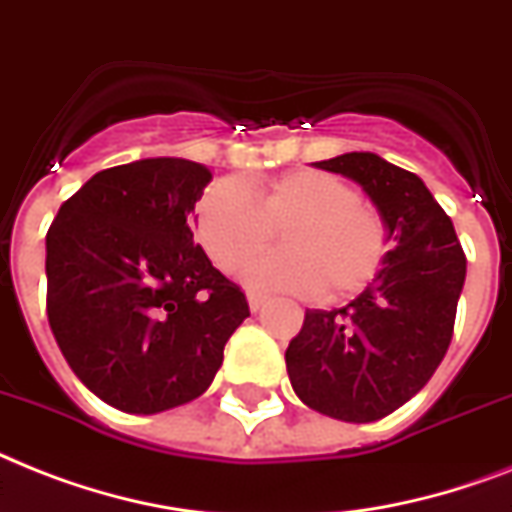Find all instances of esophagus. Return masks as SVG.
<instances>
[{"label":"esophagus","mask_w":512,"mask_h":512,"mask_svg":"<svg viewBox=\"0 0 512 512\" xmlns=\"http://www.w3.org/2000/svg\"><path fill=\"white\" fill-rule=\"evenodd\" d=\"M265 294H260V292H247V302H249V310H252V313H257V310H260V307L265 305Z\"/></svg>","instance_id":"34e87169"}]
</instances>
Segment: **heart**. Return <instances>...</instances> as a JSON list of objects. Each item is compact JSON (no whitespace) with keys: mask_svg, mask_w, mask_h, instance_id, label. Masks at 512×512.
I'll return each instance as SVG.
<instances>
[{"mask_svg":"<svg viewBox=\"0 0 512 512\" xmlns=\"http://www.w3.org/2000/svg\"><path fill=\"white\" fill-rule=\"evenodd\" d=\"M194 231L223 273H236L273 244V252L247 268L260 289L318 294L339 302L363 292L384 263L386 231L376 210L360 202L347 181L302 168L244 189L223 178L207 186L194 210Z\"/></svg>","mask_w":512,"mask_h":512,"instance_id":"b5f03b06","label":"heart"}]
</instances>
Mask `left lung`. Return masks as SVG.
Wrapping results in <instances>:
<instances>
[{
  "label": "left lung",
  "instance_id": "left-lung-1",
  "mask_svg": "<svg viewBox=\"0 0 512 512\" xmlns=\"http://www.w3.org/2000/svg\"><path fill=\"white\" fill-rule=\"evenodd\" d=\"M352 178L376 205L389 252L350 305L307 310L286 371L299 400L347 423L394 413L429 384L452 342L465 255L421 178L373 152L313 162Z\"/></svg>",
  "mask_w": 512,
  "mask_h": 512
}]
</instances>
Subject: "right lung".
<instances>
[{
	"label": "right lung",
	"mask_w": 512,
	"mask_h": 512,
	"mask_svg": "<svg viewBox=\"0 0 512 512\" xmlns=\"http://www.w3.org/2000/svg\"><path fill=\"white\" fill-rule=\"evenodd\" d=\"M213 173L181 157L99 170L47 234V315L81 384L123 413L197 400L247 297L194 244L189 220Z\"/></svg>",
	"instance_id": "right-lung-1"
}]
</instances>
